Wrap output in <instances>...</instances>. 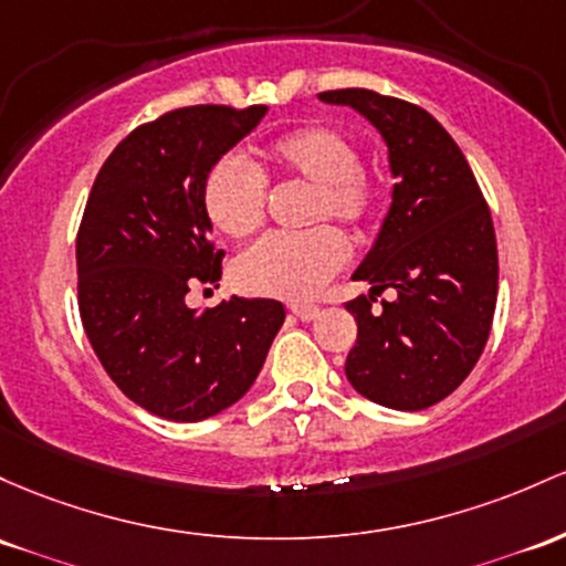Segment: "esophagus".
<instances>
[{
  "label": "esophagus",
  "mask_w": 566,
  "mask_h": 566,
  "mask_svg": "<svg viewBox=\"0 0 566 566\" xmlns=\"http://www.w3.org/2000/svg\"><path fill=\"white\" fill-rule=\"evenodd\" d=\"M290 312H293L301 322H312L319 316V306H314V303H293V306H290Z\"/></svg>",
  "instance_id": "esophagus-1"
}]
</instances>
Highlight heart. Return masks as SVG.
Returning <instances> with one entry per match:
<instances>
[{
  "instance_id": "heart-1",
  "label": "heart",
  "mask_w": 566,
  "mask_h": 566,
  "mask_svg": "<svg viewBox=\"0 0 566 566\" xmlns=\"http://www.w3.org/2000/svg\"><path fill=\"white\" fill-rule=\"evenodd\" d=\"M265 177L290 179L312 188L306 222L335 220L349 231L370 226L381 201V185L359 164L357 145L333 126H301L279 134L263 150V169L244 155L217 158L203 179V212L212 228L231 239H244L260 228L265 214ZM346 263V239L331 226L306 233H269L235 258L233 276L254 295L303 301L312 297Z\"/></svg>"
}]
</instances>
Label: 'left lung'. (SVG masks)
Listing matches in <instances>:
<instances>
[{"instance_id": "left-lung-1", "label": "left lung", "mask_w": 566, "mask_h": 566, "mask_svg": "<svg viewBox=\"0 0 566 566\" xmlns=\"http://www.w3.org/2000/svg\"><path fill=\"white\" fill-rule=\"evenodd\" d=\"M349 104L381 132L397 177L392 207L354 279L370 297L346 303L357 344L346 378L359 395L395 411H421L449 397L483 354L496 306L492 212L468 158L427 109L365 88L319 93ZM392 286L395 302L369 312Z\"/></svg>"}]
</instances>
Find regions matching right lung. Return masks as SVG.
<instances>
[{
  "label": "right lung",
  "mask_w": 566,
  "mask_h": 566,
  "mask_svg": "<svg viewBox=\"0 0 566 566\" xmlns=\"http://www.w3.org/2000/svg\"><path fill=\"white\" fill-rule=\"evenodd\" d=\"M263 104L179 107L142 123L96 174L77 231V306L98 363L160 419L201 421L247 395L284 322L271 297L188 308L220 282L203 179L265 115Z\"/></svg>",
  "instance_id": "add662e5"
}]
</instances>
